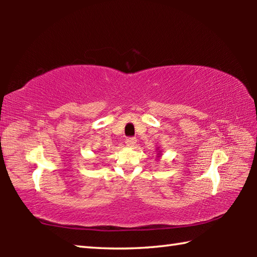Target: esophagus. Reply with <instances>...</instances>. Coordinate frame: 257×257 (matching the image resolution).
Listing matches in <instances>:
<instances>
[{
    "instance_id": "obj_1",
    "label": "esophagus",
    "mask_w": 257,
    "mask_h": 257,
    "mask_svg": "<svg viewBox=\"0 0 257 257\" xmlns=\"http://www.w3.org/2000/svg\"><path fill=\"white\" fill-rule=\"evenodd\" d=\"M137 139L136 137H128L127 139H125V144H127L128 146H134L135 144H136Z\"/></svg>"
}]
</instances>
